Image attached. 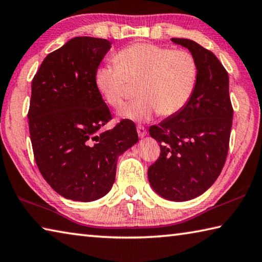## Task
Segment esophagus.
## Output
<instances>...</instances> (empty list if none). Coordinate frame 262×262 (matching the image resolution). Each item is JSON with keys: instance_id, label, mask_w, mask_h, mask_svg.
<instances>
[{"instance_id": "34e87169", "label": "esophagus", "mask_w": 262, "mask_h": 262, "mask_svg": "<svg viewBox=\"0 0 262 262\" xmlns=\"http://www.w3.org/2000/svg\"><path fill=\"white\" fill-rule=\"evenodd\" d=\"M136 129H137V134H139V136L141 137V139L146 135V129H145L143 126H137Z\"/></svg>"}]
</instances>
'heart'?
Returning a JSON list of instances; mask_svg holds the SVG:
<instances>
[{
  "label": "heart",
  "mask_w": 262,
  "mask_h": 262,
  "mask_svg": "<svg viewBox=\"0 0 262 262\" xmlns=\"http://www.w3.org/2000/svg\"><path fill=\"white\" fill-rule=\"evenodd\" d=\"M116 65L95 71L97 92L108 105L125 103L129 84L139 83V98L118 112L134 122L150 121L156 115L172 117L187 105L196 88L198 64L191 52L152 43H135L119 50Z\"/></svg>",
  "instance_id": "1"
}]
</instances>
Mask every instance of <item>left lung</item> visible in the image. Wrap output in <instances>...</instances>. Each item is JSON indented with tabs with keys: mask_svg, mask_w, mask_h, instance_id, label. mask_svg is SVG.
Instances as JSON below:
<instances>
[{
	"mask_svg": "<svg viewBox=\"0 0 262 262\" xmlns=\"http://www.w3.org/2000/svg\"><path fill=\"white\" fill-rule=\"evenodd\" d=\"M172 42L187 48L198 64L196 88L177 115L150 127L160 156L147 169L151 188L167 201L201 196L225 165L232 125L229 77L215 55L189 39Z\"/></svg>",
	"mask_w": 262,
	"mask_h": 262,
	"instance_id": "1",
	"label": "left lung"
}]
</instances>
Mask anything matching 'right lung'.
Listing matches in <instances>:
<instances>
[{"mask_svg": "<svg viewBox=\"0 0 262 262\" xmlns=\"http://www.w3.org/2000/svg\"><path fill=\"white\" fill-rule=\"evenodd\" d=\"M110 48L105 39L73 37L46 57L32 81L27 117L34 158L43 179L66 199L105 196L118 158L139 141L127 119L101 130L111 113L94 74Z\"/></svg>", "mask_w": 262, "mask_h": 262, "instance_id": "add662e5", "label": "right lung"}]
</instances>
